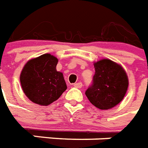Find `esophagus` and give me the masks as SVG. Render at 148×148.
Returning a JSON list of instances; mask_svg holds the SVG:
<instances>
[{
    "label": "esophagus",
    "mask_w": 148,
    "mask_h": 148,
    "mask_svg": "<svg viewBox=\"0 0 148 148\" xmlns=\"http://www.w3.org/2000/svg\"><path fill=\"white\" fill-rule=\"evenodd\" d=\"M73 86L75 87V88H82V82H77V83H74L73 84Z\"/></svg>",
    "instance_id": "1"
}]
</instances>
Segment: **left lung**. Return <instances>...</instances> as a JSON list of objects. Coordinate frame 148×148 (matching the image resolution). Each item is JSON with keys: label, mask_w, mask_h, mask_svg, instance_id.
I'll use <instances>...</instances> for the list:
<instances>
[{"label": "left lung", "mask_w": 148, "mask_h": 148, "mask_svg": "<svg viewBox=\"0 0 148 148\" xmlns=\"http://www.w3.org/2000/svg\"><path fill=\"white\" fill-rule=\"evenodd\" d=\"M94 66L92 83L86 95L99 109L112 108L125 97L128 86L127 74L120 65L108 59L95 62Z\"/></svg>", "instance_id": "8db88e82"}]
</instances>
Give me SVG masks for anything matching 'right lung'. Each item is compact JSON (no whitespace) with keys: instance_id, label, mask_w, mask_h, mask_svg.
<instances>
[{"instance_id":"add662e5","label":"right lung","mask_w":148,"mask_h":148,"mask_svg":"<svg viewBox=\"0 0 148 148\" xmlns=\"http://www.w3.org/2000/svg\"><path fill=\"white\" fill-rule=\"evenodd\" d=\"M57 62V58L47 53L26 63L20 80L23 92L30 101L49 106L66 91L67 86L63 75L56 71Z\"/></svg>"}]
</instances>
